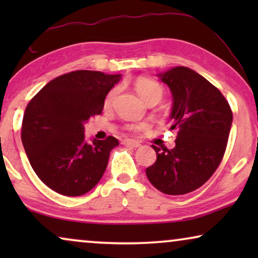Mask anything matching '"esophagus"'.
I'll return each instance as SVG.
<instances>
[{
    "label": "esophagus",
    "mask_w": 258,
    "mask_h": 258,
    "mask_svg": "<svg viewBox=\"0 0 258 258\" xmlns=\"http://www.w3.org/2000/svg\"><path fill=\"white\" fill-rule=\"evenodd\" d=\"M123 144H124V146H128V147H133V148H139L141 146V143L139 142V141L129 140V139L123 140Z\"/></svg>",
    "instance_id": "obj_1"
}]
</instances>
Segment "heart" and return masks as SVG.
<instances>
[{"mask_svg":"<svg viewBox=\"0 0 258 258\" xmlns=\"http://www.w3.org/2000/svg\"><path fill=\"white\" fill-rule=\"evenodd\" d=\"M135 89L137 91V94H139V96L142 98L146 103L150 100H157L160 102L162 96H163V88H162L161 84L151 79H147V77H140V79L136 81ZM116 93H117V89H116V88L111 89L108 93L104 101V104L107 105V107L112 103V101H114V98L116 96ZM146 124L140 123V124L128 125V129L133 130V132H139V130H142L146 128Z\"/></svg>","mask_w":258,"mask_h":258,"instance_id":"heart-1","label":"heart"}]
</instances>
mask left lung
<instances>
[{
  "label": "left lung",
  "mask_w": 258,
  "mask_h": 258,
  "mask_svg": "<svg viewBox=\"0 0 258 258\" xmlns=\"http://www.w3.org/2000/svg\"><path fill=\"white\" fill-rule=\"evenodd\" d=\"M172 95L175 147L151 146L157 160L147 168L151 184L167 195L194 191L209 179L227 148L232 112L221 91L195 70L175 67L157 75Z\"/></svg>",
  "instance_id": "obj_1"
}]
</instances>
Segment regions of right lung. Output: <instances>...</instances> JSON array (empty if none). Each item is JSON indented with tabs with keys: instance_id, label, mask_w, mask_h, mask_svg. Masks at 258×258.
Segmentation results:
<instances>
[{
	"instance_id": "obj_1",
	"label": "right lung",
	"mask_w": 258,
	"mask_h": 258,
	"mask_svg": "<svg viewBox=\"0 0 258 258\" xmlns=\"http://www.w3.org/2000/svg\"><path fill=\"white\" fill-rule=\"evenodd\" d=\"M119 74L76 70L56 77L31 98L21 139L34 171L45 185L64 196L90 191L103 176L115 137L84 136V123L100 115Z\"/></svg>"
}]
</instances>
